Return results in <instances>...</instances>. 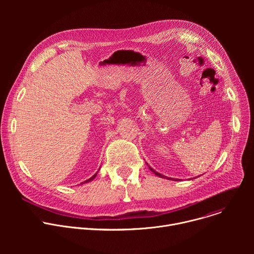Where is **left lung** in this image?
<instances>
[{"label": "left lung", "instance_id": "8db88e82", "mask_svg": "<svg viewBox=\"0 0 254 254\" xmlns=\"http://www.w3.org/2000/svg\"><path fill=\"white\" fill-rule=\"evenodd\" d=\"M150 169H151V171H152V172H154V173H155V174H156V175H157V176H159V177H164V176H162V175H161V174H159V173H157V172H156V171H154V170H153V169H152V168H151V167H150ZM175 181H177V180H175Z\"/></svg>", "mask_w": 254, "mask_h": 254}]
</instances>
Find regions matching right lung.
Wrapping results in <instances>:
<instances>
[{
  "label": "right lung",
  "instance_id": "obj_1",
  "mask_svg": "<svg viewBox=\"0 0 254 254\" xmlns=\"http://www.w3.org/2000/svg\"><path fill=\"white\" fill-rule=\"evenodd\" d=\"M95 176H96V174H95V175H93V176H92V177H91V178H90V179H88V180H86V181H85V182H84V183H86V182H90V181H91V180H93V179H94V178H95ZM81 184H82V183H81Z\"/></svg>",
  "mask_w": 254,
  "mask_h": 254
}]
</instances>
